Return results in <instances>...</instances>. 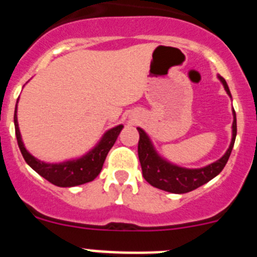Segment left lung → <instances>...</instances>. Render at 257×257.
Here are the masks:
<instances>
[{
    "label": "left lung",
    "instance_id": "8db88e82",
    "mask_svg": "<svg viewBox=\"0 0 257 257\" xmlns=\"http://www.w3.org/2000/svg\"><path fill=\"white\" fill-rule=\"evenodd\" d=\"M217 78L220 79V82L225 88L226 94L231 97L225 79L222 78L221 76H217ZM138 131H139L140 135L138 154H139L143 176H144L145 180L153 187L165 190V192L183 194V193L192 192V190L197 189L203 184L212 180L225 167L229 157H230L233 145H234L235 136H237V118H235V112L233 109L231 142L228 151L216 162L205 166V167H201V169H185V167H180V166L169 162V161L162 158L160 154L157 153L153 143L149 139L148 134L140 127H138Z\"/></svg>",
    "mask_w": 257,
    "mask_h": 257
}]
</instances>
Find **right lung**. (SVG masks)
<instances>
[{
    "label": "right lung",
    "mask_w": 257,
    "mask_h": 257,
    "mask_svg": "<svg viewBox=\"0 0 257 257\" xmlns=\"http://www.w3.org/2000/svg\"><path fill=\"white\" fill-rule=\"evenodd\" d=\"M17 109L18 104L15 105V113H14V124H15L18 145H19V149L23 154V158L38 175H41L42 178H45L56 187L61 188L77 187V185L90 183V181L94 180L97 175L100 174L106 154L114 145L118 135L123 128V124H118V126L106 131L100 142L97 143L91 151H88L87 153L83 154L79 158L68 160L59 163H46L32 156L24 147L22 135H20L19 124H18Z\"/></svg>",
    "instance_id": "right-lung-1"
}]
</instances>
